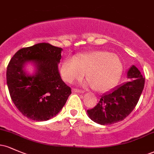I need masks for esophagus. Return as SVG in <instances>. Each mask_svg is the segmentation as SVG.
<instances>
[{
    "instance_id": "1",
    "label": "esophagus",
    "mask_w": 154,
    "mask_h": 154,
    "mask_svg": "<svg viewBox=\"0 0 154 154\" xmlns=\"http://www.w3.org/2000/svg\"><path fill=\"white\" fill-rule=\"evenodd\" d=\"M72 93H84V91H81V90H79V89H72Z\"/></svg>"
}]
</instances>
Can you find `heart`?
Masks as SVG:
<instances>
[{
	"instance_id": "heart-1",
	"label": "heart",
	"mask_w": 154,
	"mask_h": 154,
	"mask_svg": "<svg viewBox=\"0 0 154 154\" xmlns=\"http://www.w3.org/2000/svg\"><path fill=\"white\" fill-rule=\"evenodd\" d=\"M123 65L116 54L105 51L81 54L75 59H66L61 66L63 80L73 83L79 80L85 72L88 84L95 91L104 93L114 88L120 78Z\"/></svg>"
}]
</instances>
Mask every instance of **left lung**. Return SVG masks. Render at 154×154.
Segmentation results:
<instances>
[{
  "label": "left lung",
  "instance_id": "1",
  "mask_svg": "<svg viewBox=\"0 0 154 154\" xmlns=\"http://www.w3.org/2000/svg\"><path fill=\"white\" fill-rule=\"evenodd\" d=\"M127 77L130 80L104 93L98 103L87 111L90 119L101 125H112L122 121L133 111L143 90L145 78L134 65Z\"/></svg>",
  "mask_w": 154,
  "mask_h": 154
}]
</instances>
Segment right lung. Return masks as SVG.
<instances>
[{
	"label": "right lung",
	"instance_id": "obj_1",
	"mask_svg": "<svg viewBox=\"0 0 154 154\" xmlns=\"http://www.w3.org/2000/svg\"><path fill=\"white\" fill-rule=\"evenodd\" d=\"M62 51L49 43H38L20 49L11 59L7 85L12 101L26 117L38 122L51 119L72 93L59 72ZM27 63L34 66L32 75L25 69Z\"/></svg>",
	"mask_w": 154,
	"mask_h": 154
}]
</instances>
